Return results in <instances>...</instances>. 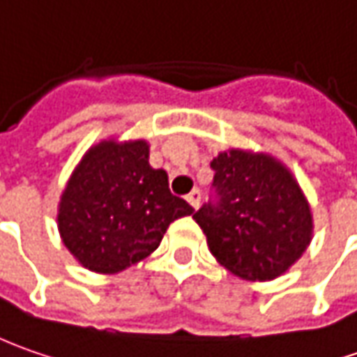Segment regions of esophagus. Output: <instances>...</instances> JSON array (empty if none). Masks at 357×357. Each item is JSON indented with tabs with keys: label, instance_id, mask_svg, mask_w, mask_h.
Returning a JSON list of instances; mask_svg holds the SVG:
<instances>
[{
	"label": "esophagus",
	"instance_id": "1",
	"mask_svg": "<svg viewBox=\"0 0 357 357\" xmlns=\"http://www.w3.org/2000/svg\"><path fill=\"white\" fill-rule=\"evenodd\" d=\"M188 203H190L193 209H199V203H202V193L195 190L191 191L190 195H188Z\"/></svg>",
	"mask_w": 357,
	"mask_h": 357
}]
</instances>
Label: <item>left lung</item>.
I'll return each instance as SVG.
<instances>
[{
	"label": "left lung",
	"instance_id": "8db88e82",
	"mask_svg": "<svg viewBox=\"0 0 357 357\" xmlns=\"http://www.w3.org/2000/svg\"><path fill=\"white\" fill-rule=\"evenodd\" d=\"M219 202L193 219L217 263L245 280H273L312 241V211L289 167L275 155L231 148L213 158Z\"/></svg>",
	"mask_w": 357,
	"mask_h": 357
}]
</instances>
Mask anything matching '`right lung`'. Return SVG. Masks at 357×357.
Here are the masks:
<instances>
[{"label": "right lung", "instance_id": "right-lung-1", "mask_svg": "<svg viewBox=\"0 0 357 357\" xmlns=\"http://www.w3.org/2000/svg\"><path fill=\"white\" fill-rule=\"evenodd\" d=\"M146 140H100L91 146L63 190L56 227L84 268L116 275L158 249L188 202L169 193L167 174L148 162Z\"/></svg>", "mask_w": 357, "mask_h": 357}]
</instances>
